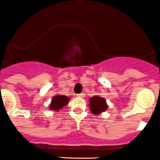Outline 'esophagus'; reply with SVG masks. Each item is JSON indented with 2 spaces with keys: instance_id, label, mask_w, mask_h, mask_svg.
Returning <instances> with one entry per match:
<instances>
[{
  "instance_id": "obj_1",
  "label": "esophagus",
  "mask_w": 160,
  "mask_h": 160,
  "mask_svg": "<svg viewBox=\"0 0 160 160\" xmlns=\"http://www.w3.org/2000/svg\"><path fill=\"white\" fill-rule=\"evenodd\" d=\"M84 96H85L84 93H80V94H78L77 97H79V98H83V97H84Z\"/></svg>"
}]
</instances>
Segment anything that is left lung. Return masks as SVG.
Wrapping results in <instances>:
<instances>
[{"mask_svg": "<svg viewBox=\"0 0 160 160\" xmlns=\"http://www.w3.org/2000/svg\"><path fill=\"white\" fill-rule=\"evenodd\" d=\"M89 109L91 113L93 115H99L105 112L108 108L106 100L104 97L100 96H94L89 98Z\"/></svg>", "mask_w": 160, "mask_h": 160, "instance_id": "8db88e82", "label": "left lung"}]
</instances>
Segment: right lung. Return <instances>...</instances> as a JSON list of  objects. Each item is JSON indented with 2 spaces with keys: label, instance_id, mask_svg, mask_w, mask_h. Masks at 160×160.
Instances as JSON below:
<instances>
[{
  "label": "right lung",
  "instance_id": "add662e5",
  "mask_svg": "<svg viewBox=\"0 0 160 160\" xmlns=\"http://www.w3.org/2000/svg\"><path fill=\"white\" fill-rule=\"evenodd\" d=\"M70 100H71V98L69 97H68V96L59 95V94H57V95H55L52 98V100L50 102V104L48 106V108L52 111L60 112L65 106L68 105Z\"/></svg>",
  "mask_w": 160,
  "mask_h": 160
}]
</instances>
